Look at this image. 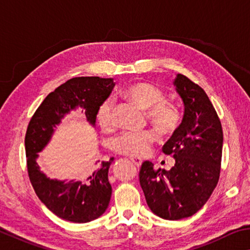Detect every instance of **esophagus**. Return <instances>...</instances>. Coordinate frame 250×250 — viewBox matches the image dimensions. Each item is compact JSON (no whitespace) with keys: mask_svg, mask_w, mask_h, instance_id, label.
Segmentation results:
<instances>
[{"mask_svg":"<svg viewBox=\"0 0 250 250\" xmlns=\"http://www.w3.org/2000/svg\"><path fill=\"white\" fill-rule=\"evenodd\" d=\"M130 160L132 161V163L134 164L135 167H141V164H142V159H140V158H130Z\"/></svg>","mask_w":250,"mask_h":250,"instance_id":"34e87169","label":"esophagus"}]
</instances>
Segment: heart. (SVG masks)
Returning a JSON list of instances; mask_svg holds the SVG:
<instances>
[{"instance_id": "b5f03b06", "label": "heart", "mask_w": 250, "mask_h": 250, "mask_svg": "<svg viewBox=\"0 0 250 250\" xmlns=\"http://www.w3.org/2000/svg\"><path fill=\"white\" fill-rule=\"evenodd\" d=\"M121 94L139 107L146 110L149 120L161 133L171 134L179 126V111L174 105L164 101L166 95L159 87L149 83H134L126 86ZM97 120L104 131H110L115 126L112 99H105L100 104L97 111ZM154 141L153 131H128L115 139L113 147L121 154L142 156L150 151Z\"/></svg>"}]
</instances>
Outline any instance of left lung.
<instances>
[{"instance_id": "8db88e82", "label": "left lung", "mask_w": 250, "mask_h": 250, "mask_svg": "<svg viewBox=\"0 0 250 250\" xmlns=\"http://www.w3.org/2000/svg\"><path fill=\"white\" fill-rule=\"evenodd\" d=\"M183 100L181 125L163 146L175 164L170 171L154 170L145 161L139 177L146 204L155 215L176 221L197 213L216 188L221 173L223 129L216 111L202 88L177 74L173 82Z\"/></svg>"}]
</instances>
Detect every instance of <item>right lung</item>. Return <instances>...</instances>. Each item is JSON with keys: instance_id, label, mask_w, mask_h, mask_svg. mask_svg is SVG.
I'll list each match as a JSON object with an SVG mask.
<instances>
[{"instance_id": "add662e5", "label": "right lung", "mask_w": 250, "mask_h": 250, "mask_svg": "<svg viewBox=\"0 0 250 250\" xmlns=\"http://www.w3.org/2000/svg\"><path fill=\"white\" fill-rule=\"evenodd\" d=\"M115 84L112 78L76 77L67 80L46 97L28 124L25 151L29 180L42 203L65 221L88 223L100 217L108 208L112 193L108 172L113 158L86 171L80 180L70 181L49 179L36 160L52 140L57 125L77 108L84 110L87 121L95 126L98 108L111 94Z\"/></svg>"}]
</instances>
